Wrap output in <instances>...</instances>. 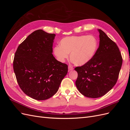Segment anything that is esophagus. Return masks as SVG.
<instances>
[{"label":"esophagus","instance_id":"1","mask_svg":"<svg viewBox=\"0 0 130 130\" xmlns=\"http://www.w3.org/2000/svg\"><path fill=\"white\" fill-rule=\"evenodd\" d=\"M73 67L72 66H68V69H69V70H73Z\"/></svg>","mask_w":130,"mask_h":130}]
</instances>
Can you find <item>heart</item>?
Listing matches in <instances>:
<instances>
[{
	"label": "heart",
	"mask_w": 130,
	"mask_h": 130,
	"mask_svg": "<svg viewBox=\"0 0 130 130\" xmlns=\"http://www.w3.org/2000/svg\"><path fill=\"white\" fill-rule=\"evenodd\" d=\"M59 45L54 48V54L58 61L64 62L68 58L74 64L82 66L89 62L98 48V41L93 35H78L63 38Z\"/></svg>",
	"instance_id": "obj_1"
}]
</instances>
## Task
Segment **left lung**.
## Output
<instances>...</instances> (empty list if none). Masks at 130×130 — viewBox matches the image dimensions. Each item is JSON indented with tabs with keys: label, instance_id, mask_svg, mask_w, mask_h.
Segmentation results:
<instances>
[{
	"label": "left lung",
	"instance_id": "obj_1",
	"mask_svg": "<svg viewBox=\"0 0 130 130\" xmlns=\"http://www.w3.org/2000/svg\"><path fill=\"white\" fill-rule=\"evenodd\" d=\"M100 42L93 58L87 64L77 67L75 84L82 95L97 98L104 95L116 84L123 63L118 46L103 31L98 29Z\"/></svg>",
	"mask_w": 130,
	"mask_h": 130
}]
</instances>
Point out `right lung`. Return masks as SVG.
Instances as JSON below:
<instances>
[{
    "instance_id": "obj_1",
    "label": "right lung",
    "mask_w": 130,
    "mask_h": 130,
    "mask_svg": "<svg viewBox=\"0 0 130 130\" xmlns=\"http://www.w3.org/2000/svg\"><path fill=\"white\" fill-rule=\"evenodd\" d=\"M55 36L41 29L35 31L19 44L14 54L13 70L19 87L37 100L55 94L68 73V65L52 54Z\"/></svg>"
}]
</instances>
